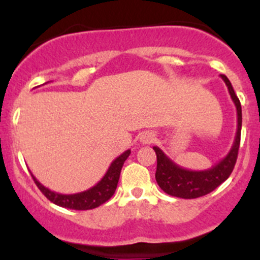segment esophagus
<instances>
[{"label": "esophagus", "instance_id": "esophagus-1", "mask_svg": "<svg viewBox=\"0 0 260 260\" xmlns=\"http://www.w3.org/2000/svg\"><path fill=\"white\" fill-rule=\"evenodd\" d=\"M140 141L143 143V145H149V143H152L154 141V135L152 132H143L142 135H141L140 137Z\"/></svg>", "mask_w": 260, "mask_h": 260}]
</instances>
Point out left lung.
<instances>
[{"label":"left lung","mask_w":260,"mask_h":260,"mask_svg":"<svg viewBox=\"0 0 260 260\" xmlns=\"http://www.w3.org/2000/svg\"><path fill=\"white\" fill-rule=\"evenodd\" d=\"M220 77L226 84L230 96L237 107L238 128L232 149L219 164L212 166L211 169L204 171H191L180 167L171 158H169L161 148L154 146L153 149L157 154L156 181L159 187L169 195L181 199H196L208 195L217 186L221 185L234 170L242 133V106L229 79L222 74Z\"/></svg>","instance_id":"obj_1"}]
</instances>
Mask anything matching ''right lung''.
Segmentation results:
<instances>
[{
	"label": "right lung",
	"mask_w": 260,
	"mask_h": 260,
	"mask_svg": "<svg viewBox=\"0 0 260 260\" xmlns=\"http://www.w3.org/2000/svg\"><path fill=\"white\" fill-rule=\"evenodd\" d=\"M129 154L131 149H127L119 157H117L111 164L103 179L99 181L95 186L90 187L89 190L81 191V192L78 193H72V195H64V193H57L55 191H51L50 188L41 185L35 179L34 175H31V176H32L36 186L40 188L41 192L55 205L73 209V210H90V209H95L101 206L102 204L108 201L113 196L118 185V180H119L120 170H122L123 164H124V161L128 158Z\"/></svg>",
	"instance_id": "add662e5"
}]
</instances>
